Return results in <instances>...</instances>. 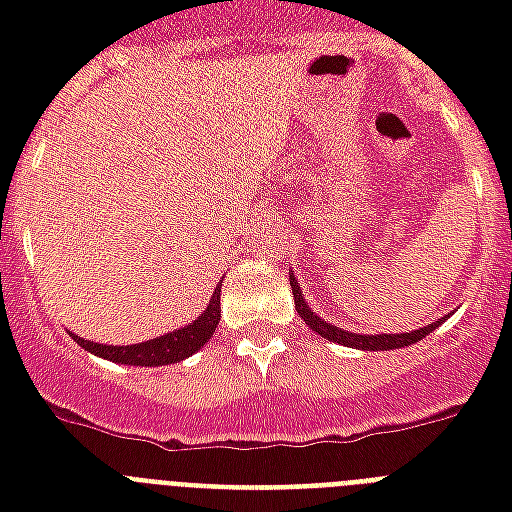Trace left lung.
<instances>
[{
  "mask_svg": "<svg viewBox=\"0 0 512 512\" xmlns=\"http://www.w3.org/2000/svg\"><path fill=\"white\" fill-rule=\"evenodd\" d=\"M289 287H292V295H295V308L297 313L303 316V321L313 332H319L324 340L340 342V345H348V348H361V350H396L404 348V345H412V342H420L422 337H428L438 324H444V319L433 321L428 327L414 329V332H406V335H356V332H345L340 327H332L327 321H321L319 316H313V311L305 305L303 292L297 287L295 276H289Z\"/></svg>",
  "mask_w": 512,
  "mask_h": 512,
  "instance_id": "8db88e82",
  "label": "left lung"
}]
</instances>
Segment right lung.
Masks as SVG:
<instances>
[{"instance_id": "1", "label": "right lung", "mask_w": 512, "mask_h": 512, "mask_svg": "<svg viewBox=\"0 0 512 512\" xmlns=\"http://www.w3.org/2000/svg\"><path fill=\"white\" fill-rule=\"evenodd\" d=\"M217 324H220V287L215 289V295L209 300L207 311L201 313L191 327L177 329V332L156 337V340L140 342V345H122V348L119 345H98V342L82 340V337H76V342L84 350L108 358V361H119V364L130 366H164L177 364V361L196 353L212 337Z\"/></svg>"}]
</instances>
